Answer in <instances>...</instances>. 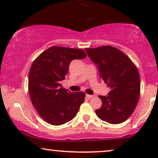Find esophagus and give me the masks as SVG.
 I'll return each instance as SVG.
<instances>
[{
    "mask_svg": "<svg viewBox=\"0 0 158 158\" xmlns=\"http://www.w3.org/2000/svg\"><path fill=\"white\" fill-rule=\"evenodd\" d=\"M94 97V95H89V94H86V97L88 98V99H91V98H93Z\"/></svg>",
    "mask_w": 158,
    "mask_h": 158,
    "instance_id": "1",
    "label": "esophagus"
}]
</instances>
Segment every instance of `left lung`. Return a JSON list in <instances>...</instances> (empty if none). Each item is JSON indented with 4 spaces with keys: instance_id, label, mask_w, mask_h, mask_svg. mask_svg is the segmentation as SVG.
I'll use <instances>...</instances> for the list:
<instances>
[{
    "instance_id": "1",
    "label": "left lung",
    "mask_w": 158,
    "mask_h": 158,
    "mask_svg": "<svg viewBox=\"0 0 158 158\" xmlns=\"http://www.w3.org/2000/svg\"><path fill=\"white\" fill-rule=\"evenodd\" d=\"M97 65L99 77L108 84V96H99L102 106L95 110L97 117L110 124L126 120L135 110L140 92V79L131 59L111 46L85 49Z\"/></svg>"
}]
</instances>
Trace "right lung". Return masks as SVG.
Wrapping results in <instances>:
<instances>
[{"mask_svg": "<svg viewBox=\"0 0 158 158\" xmlns=\"http://www.w3.org/2000/svg\"><path fill=\"white\" fill-rule=\"evenodd\" d=\"M86 56L81 49L55 46L40 54L32 63L29 73V94L33 106L47 123L60 126L77 114L85 101V93H72L64 89L60 81L65 79L73 59Z\"/></svg>", "mask_w": 158, "mask_h": 158, "instance_id": "1", "label": "right lung"}]
</instances>
